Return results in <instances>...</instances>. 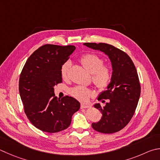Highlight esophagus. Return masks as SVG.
I'll return each instance as SVG.
<instances>
[{
  "mask_svg": "<svg viewBox=\"0 0 160 160\" xmlns=\"http://www.w3.org/2000/svg\"><path fill=\"white\" fill-rule=\"evenodd\" d=\"M80 108L82 109H83V108H90V106L85 105V104H84V103H81Z\"/></svg>",
  "mask_w": 160,
  "mask_h": 160,
  "instance_id": "1",
  "label": "esophagus"
}]
</instances>
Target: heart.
Here are the masks:
<instances>
[{
    "mask_svg": "<svg viewBox=\"0 0 160 160\" xmlns=\"http://www.w3.org/2000/svg\"><path fill=\"white\" fill-rule=\"evenodd\" d=\"M81 64L90 73L92 74V82L97 88L103 91L109 88L112 78V70L109 65L103 64L104 60L100 56L93 54H85L81 57ZM71 67L70 61H67L61 68V76L63 80L69 77V71ZM70 94L81 101H87L94 93L92 89L83 86H75L69 90Z\"/></svg>",
    "mask_w": 160,
    "mask_h": 160,
    "instance_id": "b5f03b06",
    "label": "heart"
}]
</instances>
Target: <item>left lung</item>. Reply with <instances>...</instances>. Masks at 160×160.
<instances>
[{
    "label": "left lung",
    "mask_w": 160,
    "mask_h": 160,
    "mask_svg": "<svg viewBox=\"0 0 160 160\" xmlns=\"http://www.w3.org/2000/svg\"><path fill=\"white\" fill-rule=\"evenodd\" d=\"M84 45L108 55L113 71L109 88L98 97L106 105L94 106L102 113V118L98 122L92 123V128L103 133L118 132L132 120L140 97L141 85L136 67L128 54L111 45L95 42Z\"/></svg>",
    "instance_id": "1"
}]
</instances>
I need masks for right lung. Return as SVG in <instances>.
Returning <instances> with one entry per match:
<instances>
[{
  "instance_id": "obj_1",
  "label": "right lung",
  "mask_w": 160,
  "mask_h": 160,
  "mask_svg": "<svg viewBox=\"0 0 160 160\" xmlns=\"http://www.w3.org/2000/svg\"><path fill=\"white\" fill-rule=\"evenodd\" d=\"M75 50L73 45L47 44L28 57L19 77V90L24 112L40 130L56 133L67 129L80 104L71 97L57 98L54 87L62 82V66Z\"/></svg>"
}]
</instances>
